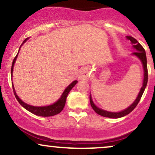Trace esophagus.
I'll list each match as a JSON object with an SVG mask.
<instances>
[{
	"mask_svg": "<svg viewBox=\"0 0 155 155\" xmlns=\"http://www.w3.org/2000/svg\"><path fill=\"white\" fill-rule=\"evenodd\" d=\"M89 72L87 69H82L79 73V79H88Z\"/></svg>",
	"mask_w": 155,
	"mask_h": 155,
	"instance_id": "34e87169",
	"label": "esophagus"
}]
</instances>
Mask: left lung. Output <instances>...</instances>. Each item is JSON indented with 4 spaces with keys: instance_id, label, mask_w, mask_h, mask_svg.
<instances>
[{
    "instance_id": "obj_1",
    "label": "left lung",
    "mask_w": 155,
    "mask_h": 155,
    "mask_svg": "<svg viewBox=\"0 0 155 155\" xmlns=\"http://www.w3.org/2000/svg\"><path fill=\"white\" fill-rule=\"evenodd\" d=\"M126 38L128 39V40L130 41L131 44H133V47L134 48L136 51H135V52H133L132 54L136 56L137 58L140 60V62H141L142 63V65H143V71H144V74H143V85H142L141 88H140V90L139 93H138V95L137 96L136 99L135 100L134 102H133L128 108H125V109L123 110V111H121L120 112H111V111H105V110H103L100 108L97 107V106L95 105V104L93 103V101H92L91 95H90V104H91L92 108H93L94 111H95L97 114L101 115V116L108 117V118L117 119V118H120V117H124L126 116V115H127L136 107V106L138 105V102H139L140 100V98H141V96L143 95V92H144L146 87H147V81H148V71H147V56H146V52H145L144 49H143V47L138 43V41H137L136 39H135L133 37L126 36Z\"/></svg>"
}]
</instances>
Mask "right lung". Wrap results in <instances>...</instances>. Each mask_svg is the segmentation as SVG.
Returning a JSON list of instances; mask_svg holds the SVG:
<instances>
[{
	"instance_id": "add662e5",
	"label": "right lung",
	"mask_w": 155,
	"mask_h": 155,
	"mask_svg": "<svg viewBox=\"0 0 155 155\" xmlns=\"http://www.w3.org/2000/svg\"><path fill=\"white\" fill-rule=\"evenodd\" d=\"M27 40H28V38L25 39V41H23L22 45ZM22 45H21V47H22ZM20 47H19V49H20ZM18 53H17V56L15 57V59H14V60H13V63H12V69H11V74H12H12H13L14 65H15L16 60H17ZM77 82L78 81H76V80H75V81H73L71 84H69L68 86L65 88V90H64L63 94H62L61 97H60V98L54 103V104L49 105V106H31V105H28V104H25V103L23 102V101L18 97V95H17L13 84H12V87H13L14 94H15L16 98H17V101H18V102L19 103V104H20L22 107H24L26 110H28V111L34 114L37 115V116L51 117V116H54V115L58 114H59L62 111V110L63 109L64 106H65V101H66L67 96H68V95L69 92L71 90V89L74 87V86H75Z\"/></svg>"
}]
</instances>
